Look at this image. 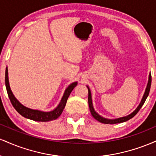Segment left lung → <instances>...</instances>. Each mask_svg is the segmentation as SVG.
Wrapping results in <instances>:
<instances>
[{"instance_id":"left-lung-1","label":"left lung","mask_w":156,"mask_h":156,"mask_svg":"<svg viewBox=\"0 0 156 156\" xmlns=\"http://www.w3.org/2000/svg\"><path fill=\"white\" fill-rule=\"evenodd\" d=\"M151 80H152V78H151V74L150 73L149 75V80H148V83L147 85L145 92H144V95H143L142 99H141V103H139V105H138V107L135 109V111L131 113V114H129V115L126 116V117H120V118H117V119H106V118H104L103 117H101V115L97 113L95 111H94V108H93V105H92V94H91V91L89 89V87L87 86V88H88V91H89V97H88V102H89V110H90L91 114H92V117L96 119V120L99 121L101 123H104V124H117V123H121V122H126L128 120H129L130 119L133 118L136 114L139 112V111L140 110V108L142 107V105H144V102H145L147 98L148 97V94L150 93V87H151Z\"/></svg>"}]
</instances>
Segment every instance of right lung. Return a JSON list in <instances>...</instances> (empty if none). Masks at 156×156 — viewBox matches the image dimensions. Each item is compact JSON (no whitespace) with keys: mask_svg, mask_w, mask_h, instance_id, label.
Masks as SVG:
<instances>
[{"mask_svg":"<svg viewBox=\"0 0 156 156\" xmlns=\"http://www.w3.org/2000/svg\"><path fill=\"white\" fill-rule=\"evenodd\" d=\"M5 83H6V91L7 93H8V95L9 98L11 103H12L14 108L16 109V111H17L20 114H21L23 117H26L27 119H32V120L34 121L49 122L56 119L57 118L62 114L64 107H65L66 105V103H67L68 98H69V94H70L73 89L77 86L78 82H74V83H71L70 85L66 89L65 92L64 93V95L62 97V100H61L58 106H57L54 110L48 112H42V111L39 110H34V109L27 108V107L24 106V105L21 104V103L16 99V98L14 96L13 93H12L9 87L8 77V69H7V67L6 68V73H5Z\"/></svg>","mask_w":156,"mask_h":156,"instance_id":"obj_1","label":"right lung"}]
</instances>
